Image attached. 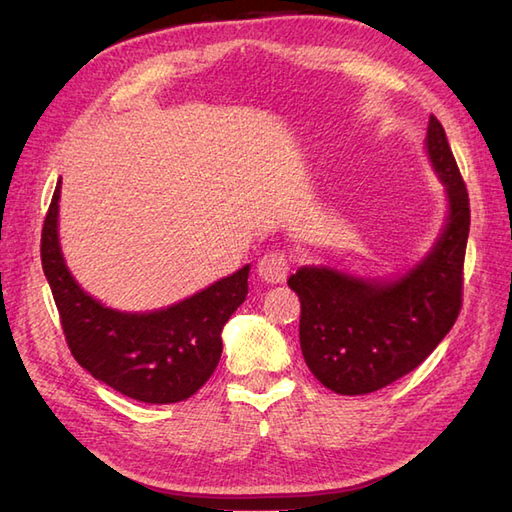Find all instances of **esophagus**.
<instances>
[{
    "mask_svg": "<svg viewBox=\"0 0 512 512\" xmlns=\"http://www.w3.org/2000/svg\"><path fill=\"white\" fill-rule=\"evenodd\" d=\"M291 263L282 252H269L258 260V276L269 284H278L286 280V273H289Z\"/></svg>",
    "mask_w": 512,
    "mask_h": 512,
    "instance_id": "34e87169",
    "label": "esophagus"
}]
</instances>
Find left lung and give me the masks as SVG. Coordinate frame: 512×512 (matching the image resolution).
<instances>
[{"instance_id":"8db88e82","label":"left lung","mask_w":512,"mask_h":512,"mask_svg":"<svg viewBox=\"0 0 512 512\" xmlns=\"http://www.w3.org/2000/svg\"><path fill=\"white\" fill-rule=\"evenodd\" d=\"M426 145L447 189L450 215L415 269L391 282L360 280L328 267H299L289 278L302 304L304 360L334 393H373L417 369L452 330L463 306L469 193L434 115Z\"/></svg>"}]
</instances>
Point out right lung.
<instances>
[{
    "label": "right lung",
    "instance_id": "right-lung-1",
    "mask_svg": "<svg viewBox=\"0 0 512 512\" xmlns=\"http://www.w3.org/2000/svg\"><path fill=\"white\" fill-rule=\"evenodd\" d=\"M60 182L41 234V263L73 358L95 380L145 404L197 393L221 358V330L245 302L249 265L184 302L154 313H119L86 295L58 243Z\"/></svg>",
    "mask_w": 512,
    "mask_h": 512
}]
</instances>
